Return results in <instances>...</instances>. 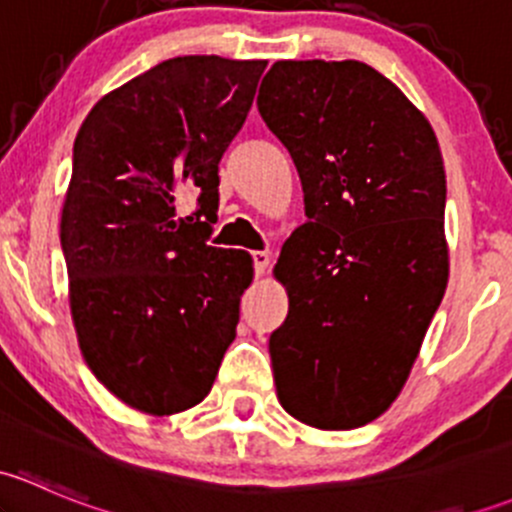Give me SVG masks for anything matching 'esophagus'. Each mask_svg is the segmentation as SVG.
I'll return each instance as SVG.
<instances>
[{
  "label": "esophagus",
  "instance_id": "esophagus-1",
  "mask_svg": "<svg viewBox=\"0 0 512 512\" xmlns=\"http://www.w3.org/2000/svg\"><path fill=\"white\" fill-rule=\"evenodd\" d=\"M272 262V252L270 250H255L252 252V265H255L257 275H265V270L270 267Z\"/></svg>",
  "mask_w": 512,
  "mask_h": 512
}]
</instances>
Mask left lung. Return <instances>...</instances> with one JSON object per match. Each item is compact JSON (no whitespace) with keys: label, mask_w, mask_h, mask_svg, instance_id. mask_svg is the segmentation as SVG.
<instances>
[{"label":"left lung","mask_w":512,"mask_h":512,"mask_svg":"<svg viewBox=\"0 0 512 512\" xmlns=\"http://www.w3.org/2000/svg\"><path fill=\"white\" fill-rule=\"evenodd\" d=\"M297 165L307 223L282 247L277 399L347 431L394 404L448 282L446 170L431 123L361 61H277L257 96Z\"/></svg>","instance_id":"left-lung-1"}]
</instances>
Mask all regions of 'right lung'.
Instances as JSON below:
<instances>
[{
  "instance_id": "obj_1",
  "label": "right lung",
  "mask_w": 512,
  "mask_h": 512,
  "mask_svg": "<svg viewBox=\"0 0 512 512\" xmlns=\"http://www.w3.org/2000/svg\"><path fill=\"white\" fill-rule=\"evenodd\" d=\"M267 61L178 56L111 91L74 141L61 252L81 354L123 404L178 414L213 389L252 282L242 250L208 245L218 165ZM199 208L177 218V200Z\"/></svg>"
}]
</instances>
